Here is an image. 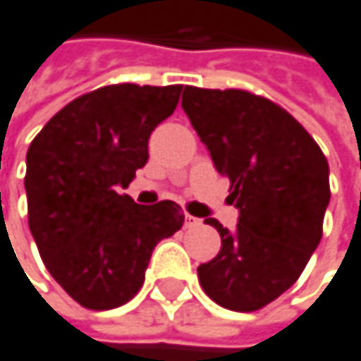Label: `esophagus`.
<instances>
[{"label": "esophagus", "instance_id": "34e87169", "mask_svg": "<svg viewBox=\"0 0 361 361\" xmlns=\"http://www.w3.org/2000/svg\"><path fill=\"white\" fill-rule=\"evenodd\" d=\"M198 224H200V219H196V216H192V214H185V226H188V228L198 226Z\"/></svg>", "mask_w": 361, "mask_h": 361}]
</instances>
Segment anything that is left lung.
Returning <instances> with one entry per match:
<instances>
[{
    "label": "left lung",
    "instance_id": "1",
    "mask_svg": "<svg viewBox=\"0 0 361 361\" xmlns=\"http://www.w3.org/2000/svg\"><path fill=\"white\" fill-rule=\"evenodd\" d=\"M181 108L239 208L233 233L206 219L223 247L198 267V280L221 307L259 310L300 278L323 237L329 163L305 126L267 97L185 85Z\"/></svg>",
    "mask_w": 361,
    "mask_h": 361
}]
</instances>
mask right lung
Listing matches in <instances>:
<instances>
[{
  "label": "right lung",
  "mask_w": 361,
  "mask_h": 361,
  "mask_svg": "<svg viewBox=\"0 0 361 361\" xmlns=\"http://www.w3.org/2000/svg\"><path fill=\"white\" fill-rule=\"evenodd\" d=\"M181 85H106L59 110L26 155L28 224L63 290L92 310L122 307L145 282L161 239L183 224L171 200L140 206L128 188L149 159V137Z\"/></svg>",
  "instance_id": "right-lung-1"
}]
</instances>
